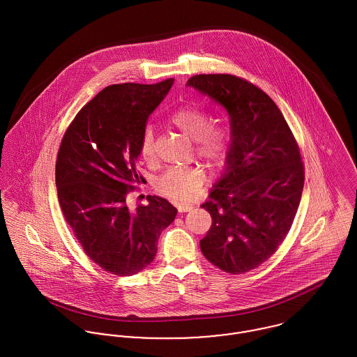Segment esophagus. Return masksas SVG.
I'll return each mask as SVG.
<instances>
[{
    "mask_svg": "<svg viewBox=\"0 0 357 357\" xmlns=\"http://www.w3.org/2000/svg\"><path fill=\"white\" fill-rule=\"evenodd\" d=\"M192 208H194L192 204H178V206H177L178 213H187V211H191Z\"/></svg>",
    "mask_w": 357,
    "mask_h": 357,
    "instance_id": "obj_1",
    "label": "esophagus"
}]
</instances>
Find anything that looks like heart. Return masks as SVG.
Returning <instances> with one entry per match:
<instances>
[{
    "mask_svg": "<svg viewBox=\"0 0 357 357\" xmlns=\"http://www.w3.org/2000/svg\"><path fill=\"white\" fill-rule=\"evenodd\" d=\"M170 122L184 136L195 142L198 156L213 166L224 162L229 143L227 128L210 126L208 116L192 107L178 108L170 116ZM140 155L147 160L153 158V130L150 126L142 133ZM204 183L206 174L201 167H172L156 180L155 188L162 197L173 202H188L201 194Z\"/></svg>",
    "mask_w": 357,
    "mask_h": 357,
    "instance_id": "heart-1",
    "label": "heart"
}]
</instances>
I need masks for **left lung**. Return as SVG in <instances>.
<instances>
[{
	"label": "left lung",
	"mask_w": 357,
	"mask_h": 357,
	"mask_svg": "<svg viewBox=\"0 0 357 357\" xmlns=\"http://www.w3.org/2000/svg\"><path fill=\"white\" fill-rule=\"evenodd\" d=\"M229 115L225 169L202 204L211 227L204 257L224 272L245 273L273 255L289 234L304 190L298 144L275 102L253 84L229 74L187 81Z\"/></svg>",
	"instance_id": "left-lung-1"
}]
</instances>
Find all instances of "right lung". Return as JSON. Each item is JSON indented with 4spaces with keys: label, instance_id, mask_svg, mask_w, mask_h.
<instances>
[{
    "label": "right lung",
    "instance_id": "right-lung-1",
    "mask_svg": "<svg viewBox=\"0 0 357 357\" xmlns=\"http://www.w3.org/2000/svg\"><path fill=\"white\" fill-rule=\"evenodd\" d=\"M174 79L143 85L116 84L88 102L66 130L56 160L63 215L86 255L118 276L136 275L155 258L162 231L177 208L160 197L129 208L140 137L149 116Z\"/></svg>",
    "mask_w": 357,
    "mask_h": 357
}]
</instances>
